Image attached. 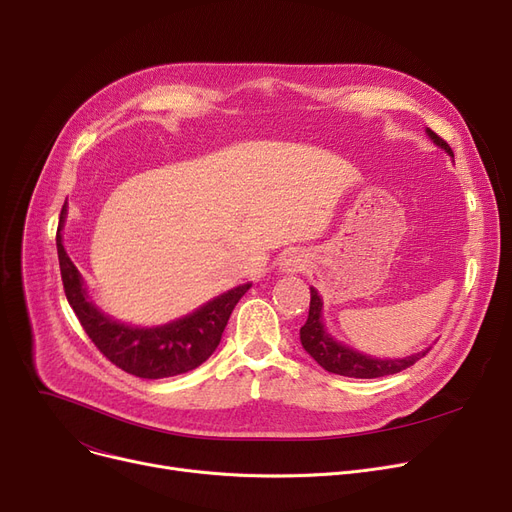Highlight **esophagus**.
<instances>
[{
  "label": "esophagus",
  "instance_id": "obj_1",
  "mask_svg": "<svg viewBox=\"0 0 512 512\" xmlns=\"http://www.w3.org/2000/svg\"><path fill=\"white\" fill-rule=\"evenodd\" d=\"M305 263H307L305 255H301V253H297V251H290V253H286V255L282 257L280 267H282V270H284L286 274H294V272L305 270Z\"/></svg>",
  "mask_w": 512,
  "mask_h": 512
}]
</instances>
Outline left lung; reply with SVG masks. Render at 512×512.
<instances>
[{
	"mask_svg": "<svg viewBox=\"0 0 512 512\" xmlns=\"http://www.w3.org/2000/svg\"><path fill=\"white\" fill-rule=\"evenodd\" d=\"M427 137L432 139L438 147H442L450 157H454L450 145L440 139L434 130L427 128ZM321 303L319 294L315 288H311V305H309V317L305 326L301 328V344L305 351L330 373L346 375V378H361V380H373V378H384V375H394L402 369L411 367L415 361L427 355V351L405 357V359H373L363 353L353 351L340 342H336L324 328V321H321Z\"/></svg>",
	"mask_w": 512,
	"mask_h": 512,
	"instance_id": "1",
	"label": "left lung"
}]
</instances>
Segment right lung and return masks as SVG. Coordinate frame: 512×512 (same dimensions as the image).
<instances>
[{"instance_id": "add662e5", "label": "right lung", "mask_w": 512, "mask_h": 512, "mask_svg": "<svg viewBox=\"0 0 512 512\" xmlns=\"http://www.w3.org/2000/svg\"><path fill=\"white\" fill-rule=\"evenodd\" d=\"M66 205L60 213V228L56 236L60 272L64 292L74 309L80 326L87 332L99 353L110 359L122 371L143 380H161L186 373L199 367L218 348L232 309L242 299L251 284L236 286L218 299H213L172 324L159 328H132L103 315L91 301L76 265L70 261L62 245V224Z\"/></svg>"}]
</instances>
